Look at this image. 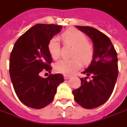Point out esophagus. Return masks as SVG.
Listing matches in <instances>:
<instances>
[{
	"label": "esophagus",
	"instance_id": "obj_1",
	"mask_svg": "<svg viewBox=\"0 0 127 127\" xmlns=\"http://www.w3.org/2000/svg\"><path fill=\"white\" fill-rule=\"evenodd\" d=\"M64 80H69L71 78V76H69V75H64Z\"/></svg>",
	"mask_w": 127,
	"mask_h": 127
}]
</instances>
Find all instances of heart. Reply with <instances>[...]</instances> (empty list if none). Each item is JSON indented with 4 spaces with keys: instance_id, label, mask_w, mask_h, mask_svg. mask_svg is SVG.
Returning a JSON list of instances; mask_svg holds the SVG:
<instances>
[{
    "instance_id": "obj_1",
    "label": "heart",
    "mask_w": 127,
    "mask_h": 127,
    "mask_svg": "<svg viewBox=\"0 0 127 127\" xmlns=\"http://www.w3.org/2000/svg\"><path fill=\"white\" fill-rule=\"evenodd\" d=\"M61 39L66 45L73 46L71 60H60L54 64L56 72L64 75H71L81 68V61L84 64L90 63L93 57L94 47L91 43L86 41V36L75 29H69L61 34ZM48 50L54 60L59 58L61 46L58 38L54 37L48 44Z\"/></svg>"
}]
</instances>
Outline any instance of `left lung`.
<instances>
[{
	"mask_svg": "<svg viewBox=\"0 0 127 127\" xmlns=\"http://www.w3.org/2000/svg\"><path fill=\"white\" fill-rule=\"evenodd\" d=\"M75 26L91 38L94 54L89 66L82 72L86 77L80 78L81 86L73 94L77 103L86 109H93L105 103L114 91L118 74L117 53L105 34L90 26ZM90 75L91 80L87 81Z\"/></svg>",
	"mask_w": 127,
	"mask_h": 127,
	"instance_id": "8db88e82",
	"label": "left lung"
}]
</instances>
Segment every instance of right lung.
<instances>
[{
	"mask_svg": "<svg viewBox=\"0 0 127 127\" xmlns=\"http://www.w3.org/2000/svg\"><path fill=\"white\" fill-rule=\"evenodd\" d=\"M62 29L55 24H35L14 44L10 55V77L18 97L26 106L34 109L47 106L64 82L60 73L50 74L47 78L40 76L43 69L51 73L52 58L48 44Z\"/></svg>",
	"mask_w": 127,
	"mask_h": 127,
	"instance_id": "right-lung-1",
	"label": "right lung"
}]
</instances>
